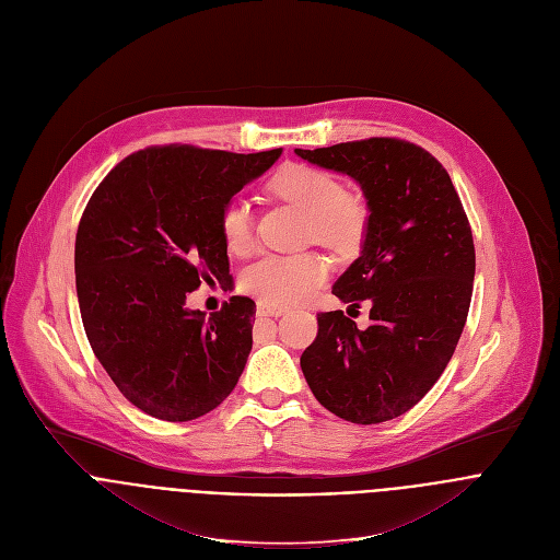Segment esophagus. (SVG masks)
I'll return each instance as SVG.
<instances>
[{"instance_id":"obj_1","label":"esophagus","mask_w":560,"mask_h":560,"mask_svg":"<svg viewBox=\"0 0 560 560\" xmlns=\"http://www.w3.org/2000/svg\"><path fill=\"white\" fill-rule=\"evenodd\" d=\"M283 313H285V308H281V306H272V304H266V302L256 304V315L258 317H281Z\"/></svg>"}]
</instances>
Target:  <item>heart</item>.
Returning <instances> with one entry per match:
<instances>
[{
    "mask_svg": "<svg viewBox=\"0 0 560 560\" xmlns=\"http://www.w3.org/2000/svg\"><path fill=\"white\" fill-rule=\"evenodd\" d=\"M268 191L279 200L300 207L308 218L306 234L330 249L349 252L364 238L369 222L366 202L355 194L342 191L340 179L326 171L306 164H288L270 177ZM218 225L222 243L232 254L249 249L252 211L247 200H230L220 211ZM326 277L328 264L313 252L260 254L243 270L241 285L260 302L292 306L308 302Z\"/></svg>",
    "mask_w": 560,
    "mask_h": 560,
    "instance_id": "1",
    "label": "heart"
}]
</instances>
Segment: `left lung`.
<instances>
[{
	"label": "left lung",
	"mask_w": 560,
	"mask_h": 560,
	"mask_svg": "<svg viewBox=\"0 0 560 560\" xmlns=\"http://www.w3.org/2000/svg\"><path fill=\"white\" fill-rule=\"evenodd\" d=\"M294 153L353 177L369 207L362 252L332 285L349 308L369 306V326L319 313L302 371L335 417L392 421L432 389L462 338L475 279L470 222L448 171L417 143L371 137Z\"/></svg>",
	"instance_id": "obj_1"
}]
</instances>
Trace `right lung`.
I'll return each instance as SVG.
<instances>
[{"mask_svg":"<svg viewBox=\"0 0 560 560\" xmlns=\"http://www.w3.org/2000/svg\"><path fill=\"white\" fill-rule=\"evenodd\" d=\"M281 148L252 155L186 143L143 148L92 194L77 234V292L90 347L141 412L182 423L236 387L252 351L249 296L205 319L186 294L230 277L220 211Z\"/></svg>","mask_w":560,"mask_h":560,"instance_id":"right-lung-1","label":"right lung"}]
</instances>
